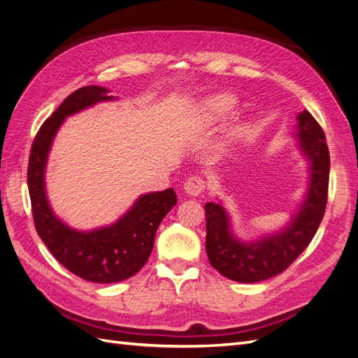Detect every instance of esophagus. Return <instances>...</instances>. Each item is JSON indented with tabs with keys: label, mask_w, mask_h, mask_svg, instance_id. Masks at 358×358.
Masks as SVG:
<instances>
[{
	"label": "esophagus",
	"mask_w": 358,
	"mask_h": 358,
	"mask_svg": "<svg viewBox=\"0 0 358 358\" xmlns=\"http://www.w3.org/2000/svg\"><path fill=\"white\" fill-rule=\"evenodd\" d=\"M204 188H206V182L199 176H191L185 180V183H183V191H185L187 196H191V197L200 196V194L204 191Z\"/></svg>",
	"instance_id": "esophagus-1"
}]
</instances>
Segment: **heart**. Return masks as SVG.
I'll return each mask as SVG.
<instances>
[{
  "label": "heart",
  "mask_w": 358,
  "mask_h": 358,
  "mask_svg": "<svg viewBox=\"0 0 358 358\" xmlns=\"http://www.w3.org/2000/svg\"><path fill=\"white\" fill-rule=\"evenodd\" d=\"M236 106V99L230 94H218L206 100L203 110L208 121L216 122L220 119L230 115Z\"/></svg>",
  "instance_id": "1"
}]
</instances>
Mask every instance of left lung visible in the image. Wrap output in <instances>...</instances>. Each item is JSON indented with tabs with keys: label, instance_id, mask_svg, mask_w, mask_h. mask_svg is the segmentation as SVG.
<instances>
[{
	"label": "left lung",
	"instance_id": "8db88e82",
	"mask_svg": "<svg viewBox=\"0 0 358 358\" xmlns=\"http://www.w3.org/2000/svg\"><path fill=\"white\" fill-rule=\"evenodd\" d=\"M297 146L309 162L305 199L289 222L272 234L243 242L234 236L220 203H206V252L213 268L236 282L252 284L282 273L315 236L327 204L330 155L322 128L308 110L297 115Z\"/></svg>",
	"mask_w": 358,
	"mask_h": 358
}]
</instances>
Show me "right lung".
<instances>
[{"instance_id": "obj_1", "label": "right lung", "mask_w": 358, "mask_h": 358, "mask_svg": "<svg viewBox=\"0 0 358 358\" xmlns=\"http://www.w3.org/2000/svg\"><path fill=\"white\" fill-rule=\"evenodd\" d=\"M103 86H83L70 94L40 127L31 146L28 189L32 216L41 241L58 262L82 279L96 284L121 282L142 268L152 252L162 218L178 203L173 188L140 196L116 222L91 231L74 230L53 213L48 196L45 171L49 150L59 127L83 109L115 100Z\"/></svg>"}]
</instances>
